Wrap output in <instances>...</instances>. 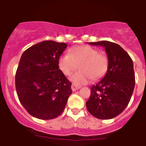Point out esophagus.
Instances as JSON below:
<instances>
[{
  "label": "esophagus",
  "instance_id": "obj_1",
  "mask_svg": "<svg viewBox=\"0 0 146 146\" xmlns=\"http://www.w3.org/2000/svg\"><path fill=\"white\" fill-rule=\"evenodd\" d=\"M71 89H72V90H73V92H75L76 91V90H78V89H80V86H76V85L75 84H73L71 86Z\"/></svg>",
  "mask_w": 146,
  "mask_h": 146
}]
</instances>
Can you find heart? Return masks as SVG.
<instances>
[{"mask_svg": "<svg viewBox=\"0 0 146 146\" xmlns=\"http://www.w3.org/2000/svg\"><path fill=\"white\" fill-rule=\"evenodd\" d=\"M80 65V70L71 76L70 80L76 86L86 84L93 78L98 80L106 73L108 58L98 50L88 45H81L70 50L58 59V67L64 75L70 76Z\"/></svg>", "mask_w": 146, "mask_h": 146, "instance_id": "b5f03b06", "label": "heart"}]
</instances>
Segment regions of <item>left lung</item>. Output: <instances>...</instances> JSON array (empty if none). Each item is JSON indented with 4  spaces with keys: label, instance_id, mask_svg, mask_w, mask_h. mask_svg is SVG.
Returning a JSON list of instances; mask_svg holds the SVG:
<instances>
[{
    "label": "left lung",
    "instance_id": "1",
    "mask_svg": "<svg viewBox=\"0 0 146 146\" xmlns=\"http://www.w3.org/2000/svg\"><path fill=\"white\" fill-rule=\"evenodd\" d=\"M89 44L104 47L108 67L103 79L92 86L91 96L86 103L87 110L98 119H112L122 113L132 97L135 87L133 63L116 43L102 41Z\"/></svg>",
    "mask_w": 146,
    "mask_h": 146
}]
</instances>
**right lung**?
I'll list each match as a JSON object with an SVG mask.
<instances>
[{"instance_id":"1","label":"right lung","mask_w":146,"mask_h":146,"mask_svg":"<svg viewBox=\"0 0 146 146\" xmlns=\"http://www.w3.org/2000/svg\"><path fill=\"white\" fill-rule=\"evenodd\" d=\"M66 43L44 41L22 54L15 84L22 105L33 117L50 120L61 114L72 93L71 82L60 70Z\"/></svg>"}]
</instances>
